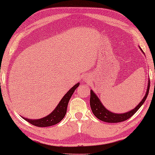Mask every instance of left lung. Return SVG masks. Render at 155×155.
Segmentation results:
<instances>
[{"label":"left lung","mask_w":155,"mask_h":155,"mask_svg":"<svg viewBox=\"0 0 155 155\" xmlns=\"http://www.w3.org/2000/svg\"><path fill=\"white\" fill-rule=\"evenodd\" d=\"M150 80L149 83H148L147 92L145 97H143V99H142V101L140 102L138 105L137 106L135 109H133L131 111L127 112L125 114H114L112 112L108 111L106 108L104 107L102 104L99 100L98 97L96 94L93 92L92 90L90 91V107L91 109H92V113L94 114V115L98 118V119L102 120V121L107 122V123H119L124 121V120H128V118H130L131 116L134 115L135 112H137L142 105L143 104V103L145 102V101L147 99V97L149 93L150 90Z\"/></svg>","instance_id":"left-lung-1"}]
</instances>
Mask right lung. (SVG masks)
I'll return each instance as SVG.
<instances>
[{
	"label": "right lung",
	"instance_id": "1",
	"mask_svg": "<svg viewBox=\"0 0 155 155\" xmlns=\"http://www.w3.org/2000/svg\"><path fill=\"white\" fill-rule=\"evenodd\" d=\"M80 83L76 84L75 86H73L66 94L64 95L60 102L57 106L54 111H53L49 115H48L46 117L42 118L41 119H35V120H31L28 119V118H23L27 121H28L29 124H32L33 126H37V127H47V126H51L54 125H56L58 124L61 120L64 118L67 111V107L68 104L69 102L70 99L73 95L74 91L76 90V88L79 86Z\"/></svg>",
	"mask_w": 155,
	"mask_h": 155
}]
</instances>
